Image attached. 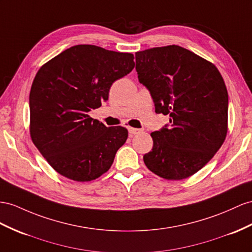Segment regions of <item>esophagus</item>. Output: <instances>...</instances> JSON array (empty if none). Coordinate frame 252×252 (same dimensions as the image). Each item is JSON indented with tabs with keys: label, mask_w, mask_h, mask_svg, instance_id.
Segmentation results:
<instances>
[{
	"label": "esophagus",
	"mask_w": 252,
	"mask_h": 252,
	"mask_svg": "<svg viewBox=\"0 0 252 252\" xmlns=\"http://www.w3.org/2000/svg\"><path fill=\"white\" fill-rule=\"evenodd\" d=\"M128 133H130L131 135H135V134H139L141 132L140 128H135V127H128Z\"/></svg>",
	"instance_id": "esophagus-1"
}]
</instances>
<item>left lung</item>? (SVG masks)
<instances>
[{
	"instance_id": "8db88e82",
	"label": "left lung",
	"mask_w": 252,
	"mask_h": 252,
	"mask_svg": "<svg viewBox=\"0 0 252 252\" xmlns=\"http://www.w3.org/2000/svg\"><path fill=\"white\" fill-rule=\"evenodd\" d=\"M140 84L169 124L152 132L148 169L167 180L192 176L214 157L228 131V92L212 63L179 46L135 53Z\"/></svg>"
}]
</instances>
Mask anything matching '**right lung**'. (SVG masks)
<instances>
[{
	"instance_id": "obj_1",
	"label": "right lung",
	"mask_w": 252,
	"mask_h": 252,
	"mask_svg": "<svg viewBox=\"0 0 252 252\" xmlns=\"http://www.w3.org/2000/svg\"><path fill=\"white\" fill-rule=\"evenodd\" d=\"M134 66L131 53L79 44L38 71L30 93L31 137L60 175L87 182L111 168L127 130L107 127L88 113L108 100L112 84Z\"/></svg>"
}]
</instances>
